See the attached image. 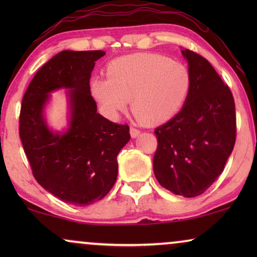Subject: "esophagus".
I'll return each instance as SVG.
<instances>
[{"instance_id":"obj_1","label":"esophagus","mask_w":257,"mask_h":257,"mask_svg":"<svg viewBox=\"0 0 257 257\" xmlns=\"http://www.w3.org/2000/svg\"><path fill=\"white\" fill-rule=\"evenodd\" d=\"M130 133H131L132 138H137V137L140 135V131L138 128H136V127H133V126H131V127H130Z\"/></svg>"}]
</instances>
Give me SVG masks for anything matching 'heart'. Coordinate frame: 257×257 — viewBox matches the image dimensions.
<instances>
[{
	"label": "heart",
	"instance_id": "b5f03b06",
	"mask_svg": "<svg viewBox=\"0 0 257 257\" xmlns=\"http://www.w3.org/2000/svg\"><path fill=\"white\" fill-rule=\"evenodd\" d=\"M108 77L91 80L90 90L108 117L115 118L131 100L133 114L146 125H159L180 111L191 90L185 64L159 54H135L112 61Z\"/></svg>",
	"mask_w": 257,
	"mask_h": 257
}]
</instances>
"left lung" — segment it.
<instances>
[{"label":"left lung","instance_id":"8db88e82","mask_svg":"<svg viewBox=\"0 0 257 257\" xmlns=\"http://www.w3.org/2000/svg\"><path fill=\"white\" fill-rule=\"evenodd\" d=\"M191 90L180 112L154 130L153 171L174 194L194 198L223 172L236 140L233 93L202 56L185 49Z\"/></svg>","mask_w":257,"mask_h":257}]
</instances>
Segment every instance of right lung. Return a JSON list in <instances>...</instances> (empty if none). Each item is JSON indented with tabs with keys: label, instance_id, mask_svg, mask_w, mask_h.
<instances>
[{
	"label": "right lung",
	"instance_id": "right-lung-1",
	"mask_svg": "<svg viewBox=\"0 0 257 257\" xmlns=\"http://www.w3.org/2000/svg\"><path fill=\"white\" fill-rule=\"evenodd\" d=\"M101 50H65L36 72L24 93L20 112V138L33 175L44 189L62 201L89 206L113 187L117 156L131 138L127 124H117L97 113L90 78ZM71 88L70 128L54 134L43 119L47 93Z\"/></svg>",
	"mask_w": 257,
	"mask_h": 257
}]
</instances>
